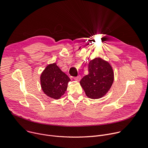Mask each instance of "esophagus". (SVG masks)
<instances>
[{"mask_svg":"<svg viewBox=\"0 0 148 148\" xmlns=\"http://www.w3.org/2000/svg\"><path fill=\"white\" fill-rule=\"evenodd\" d=\"M75 79V80H76V81H77V82H79L80 80V79H81V76H80V75H79V76H77V77H75L74 78Z\"/></svg>","mask_w":148,"mask_h":148,"instance_id":"obj_1","label":"esophagus"}]
</instances>
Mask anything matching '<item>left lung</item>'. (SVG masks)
<instances>
[{
    "mask_svg": "<svg viewBox=\"0 0 148 148\" xmlns=\"http://www.w3.org/2000/svg\"><path fill=\"white\" fill-rule=\"evenodd\" d=\"M88 74L84 76L80 84L86 95L92 99L104 96L114 82V72L110 64L101 58H96L88 63Z\"/></svg>",
    "mask_w": 148,
    "mask_h": 148,
    "instance_id": "1",
    "label": "left lung"
}]
</instances>
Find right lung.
Masks as SVG:
<instances>
[{
	"instance_id": "1",
	"label": "right lung",
	"mask_w": 148,
	"mask_h": 148,
	"mask_svg": "<svg viewBox=\"0 0 148 148\" xmlns=\"http://www.w3.org/2000/svg\"><path fill=\"white\" fill-rule=\"evenodd\" d=\"M70 78L56 63L49 64L40 76L41 86L44 93L53 99H59L64 95Z\"/></svg>"
}]
</instances>
